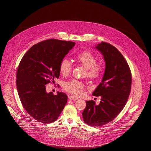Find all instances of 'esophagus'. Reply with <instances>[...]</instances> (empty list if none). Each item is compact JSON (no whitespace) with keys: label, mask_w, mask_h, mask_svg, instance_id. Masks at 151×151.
Returning <instances> with one entry per match:
<instances>
[{"label":"esophagus","mask_w":151,"mask_h":151,"mask_svg":"<svg viewBox=\"0 0 151 151\" xmlns=\"http://www.w3.org/2000/svg\"><path fill=\"white\" fill-rule=\"evenodd\" d=\"M68 99L70 100H78V98H76V97H74V96H70L68 97Z\"/></svg>","instance_id":"1"}]
</instances>
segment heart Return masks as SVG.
Masks as SVG:
<instances>
[{
  "instance_id": "1",
  "label": "heart",
  "mask_w": 151,
  "mask_h": 151,
  "mask_svg": "<svg viewBox=\"0 0 151 151\" xmlns=\"http://www.w3.org/2000/svg\"><path fill=\"white\" fill-rule=\"evenodd\" d=\"M76 60L87 69V75L91 79L99 78L103 73V67L101 65L96 63V58L94 55L89 51H85L78 54ZM60 73L63 76H67L71 72V63L66 59H63L59 66ZM65 89L75 96H80L84 88L83 83L76 80H73L65 83Z\"/></svg>"
}]
</instances>
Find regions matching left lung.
Here are the masks:
<instances>
[{"mask_svg":"<svg viewBox=\"0 0 151 151\" xmlns=\"http://www.w3.org/2000/svg\"><path fill=\"white\" fill-rule=\"evenodd\" d=\"M94 48L103 55L105 62L101 81L92 93L101 99L99 105L93 100L86 101L82 115L86 124L100 127L113 121L123 109L130 93L132 75L127 62L114 46L101 42Z\"/></svg>","mask_w":151,"mask_h":151,"instance_id":"obj_1","label":"left lung"}]
</instances>
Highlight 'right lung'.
<instances>
[{
    "instance_id": "right-lung-1",
    "label": "right lung",
    "mask_w": 151,
    "mask_h": 151,
    "mask_svg": "<svg viewBox=\"0 0 151 151\" xmlns=\"http://www.w3.org/2000/svg\"><path fill=\"white\" fill-rule=\"evenodd\" d=\"M75 45L72 42L50 39L32 46L22 58L17 73L21 104L38 122L51 123L59 116L68 97L63 92H47L46 84L59 78L61 61Z\"/></svg>"
}]
</instances>
